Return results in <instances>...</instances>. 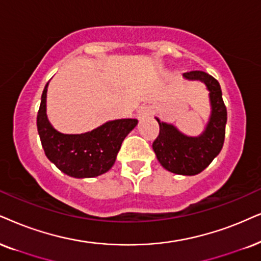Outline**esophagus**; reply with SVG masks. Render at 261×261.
I'll return each mask as SVG.
<instances>
[{"mask_svg":"<svg viewBox=\"0 0 261 261\" xmlns=\"http://www.w3.org/2000/svg\"><path fill=\"white\" fill-rule=\"evenodd\" d=\"M148 114V111L147 110H142L141 111V115L142 117H144V115H147Z\"/></svg>","mask_w":261,"mask_h":261,"instance_id":"1","label":"esophagus"}]
</instances>
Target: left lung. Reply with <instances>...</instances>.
<instances>
[{"instance_id": "left-lung-1", "label": "left lung", "mask_w": 261, "mask_h": 261, "mask_svg": "<svg viewBox=\"0 0 261 261\" xmlns=\"http://www.w3.org/2000/svg\"><path fill=\"white\" fill-rule=\"evenodd\" d=\"M183 78L202 82L206 85L210 92V119L202 134L194 137L184 135L173 124L155 118L159 123L160 133L153 142V149L165 170L183 176H195L202 172L222 150L227 114L217 79L202 71L187 72L183 73Z\"/></svg>"}]
</instances>
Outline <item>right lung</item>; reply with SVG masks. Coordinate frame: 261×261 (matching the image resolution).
<instances>
[{
	"label": "right lung",
	"instance_id": "add662e5",
	"mask_svg": "<svg viewBox=\"0 0 261 261\" xmlns=\"http://www.w3.org/2000/svg\"><path fill=\"white\" fill-rule=\"evenodd\" d=\"M45 85L37 114V130L47 158L61 172L74 178H91L106 173L117 159L121 143L137 119H117L84 134H62L47 117Z\"/></svg>",
	"mask_w": 261,
	"mask_h": 261
}]
</instances>
